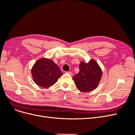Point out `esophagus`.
<instances>
[{
  "label": "esophagus",
  "instance_id": "esophagus-1",
  "mask_svg": "<svg viewBox=\"0 0 135 135\" xmlns=\"http://www.w3.org/2000/svg\"><path fill=\"white\" fill-rule=\"evenodd\" d=\"M65 73H66V74H69L70 75H73V73L70 72V71H66V72H65Z\"/></svg>",
  "mask_w": 135,
  "mask_h": 135
}]
</instances>
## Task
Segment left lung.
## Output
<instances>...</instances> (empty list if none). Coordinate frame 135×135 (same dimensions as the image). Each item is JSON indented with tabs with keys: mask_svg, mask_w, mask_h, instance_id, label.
<instances>
[{
	"mask_svg": "<svg viewBox=\"0 0 135 135\" xmlns=\"http://www.w3.org/2000/svg\"><path fill=\"white\" fill-rule=\"evenodd\" d=\"M101 77L102 71L99 64L95 60H90L88 63L80 62L79 72L73 79L79 91L88 92L97 87Z\"/></svg>",
	"mask_w": 135,
	"mask_h": 135,
	"instance_id": "1",
	"label": "left lung"
}]
</instances>
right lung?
Wrapping results in <instances>:
<instances>
[{
  "instance_id": "1",
  "label": "right lung",
  "mask_w": 135,
  "mask_h": 135,
  "mask_svg": "<svg viewBox=\"0 0 135 135\" xmlns=\"http://www.w3.org/2000/svg\"><path fill=\"white\" fill-rule=\"evenodd\" d=\"M31 72L34 82L42 88L52 86L63 75L54 61L44 58L36 61Z\"/></svg>"
}]
</instances>
